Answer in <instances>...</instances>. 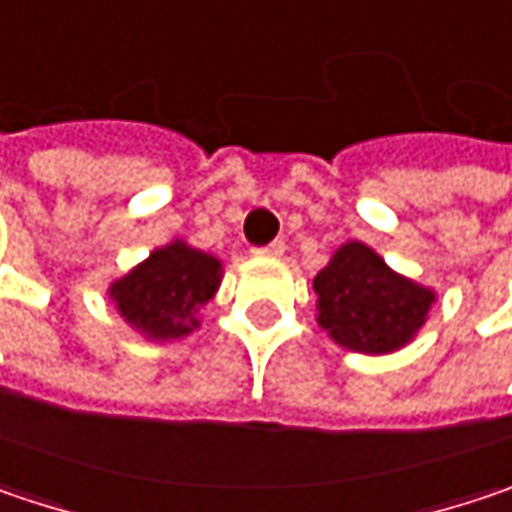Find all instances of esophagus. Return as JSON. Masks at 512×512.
<instances>
[{"label": "esophagus", "instance_id": "obj_1", "mask_svg": "<svg viewBox=\"0 0 512 512\" xmlns=\"http://www.w3.org/2000/svg\"><path fill=\"white\" fill-rule=\"evenodd\" d=\"M256 253L259 256H282L285 253V241H271V244H265V247H256Z\"/></svg>", "mask_w": 512, "mask_h": 512}]
</instances>
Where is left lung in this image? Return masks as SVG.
<instances>
[{
  "mask_svg": "<svg viewBox=\"0 0 512 512\" xmlns=\"http://www.w3.org/2000/svg\"><path fill=\"white\" fill-rule=\"evenodd\" d=\"M317 323L355 352L382 355L405 347L425 323L434 294L393 274L361 241L344 244L314 276Z\"/></svg>",
  "mask_w": 512,
  "mask_h": 512,
  "instance_id": "left-lung-1",
  "label": "left lung"
}]
</instances>
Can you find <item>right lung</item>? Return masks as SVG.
Listing matches in <instances>:
<instances>
[{
  "instance_id": "1",
  "label": "right lung",
  "mask_w": 512,
  "mask_h": 512,
  "mask_svg": "<svg viewBox=\"0 0 512 512\" xmlns=\"http://www.w3.org/2000/svg\"><path fill=\"white\" fill-rule=\"evenodd\" d=\"M221 282V262L183 241L154 250L148 262L113 282L110 297L133 329L148 338H180Z\"/></svg>"
}]
</instances>
